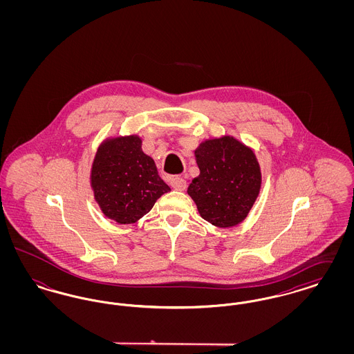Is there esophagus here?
Here are the masks:
<instances>
[{"instance_id":"1","label":"esophagus","mask_w":354,"mask_h":354,"mask_svg":"<svg viewBox=\"0 0 354 354\" xmlns=\"http://www.w3.org/2000/svg\"><path fill=\"white\" fill-rule=\"evenodd\" d=\"M171 187L178 189V191H185L187 183H185V179L180 178V176H175L171 179Z\"/></svg>"}]
</instances>
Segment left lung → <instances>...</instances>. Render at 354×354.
Segmentation results:
<instances>
[{
  "mask_svg": "<svg viewBox=\"0 0 354 354\" xmlns=\"http://www.w3.org/2000/svg\"><path fill=\"white\" fill-rule=\"evenodd\" d=\"M201 175L187 192L203 219L220 227L247 218L261 187V172L252 150L232 136L209 139L195 150Z\"/></svg>",
  "mask_w": 354,
  "mask_h": 354,
  "instance_id": "obj_1",
  "label": "left lung"
}]
</instances>
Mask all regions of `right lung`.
<instances>
[{"instance_id":"1","label":"right lung","mask_w":354,"mask_h":354,"mask_svg":"<svg viewBox=\"0 0 354 354\" xmlns=\"http://www.w3.org/2000/svg\"><path fill=\"white\" fill-rule=\"evenodd\" d=\"M91 187L102 212L119 224L140 219L169 191L136 135L102 143L91 169Z\"/></svg>"}]
</instances>
